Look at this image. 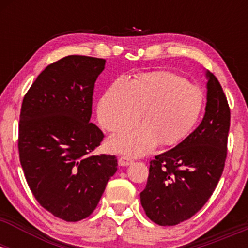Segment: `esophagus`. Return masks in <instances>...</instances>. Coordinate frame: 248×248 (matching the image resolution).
Listing matches in <instances>:
<instances>
[{
	"mask_svg": "<svg viewBox=\"0 0 248 248\" xmlns=\"http://www.w3.org/2000/svg\"><path fill=\"white\" fill-rule=\"evenodd\" d=\"M119 166L120 167H127L129 166V164L133 163V160L132 158L127 157V156H121V157H119Z\"/></svg>",
	"mask_w": 248,
	"mask_h": 248,
	"instance_id": "esophagus-1",
	"label": "esophagus"
}]
</instances>
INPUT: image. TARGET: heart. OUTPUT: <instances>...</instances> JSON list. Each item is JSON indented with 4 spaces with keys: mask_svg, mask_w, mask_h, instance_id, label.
Returning a JSON list of instances; mask_svg holds the SVG:
<instances>
[{
    "mask_svg": "<svg viewBox=\"0 0 248 248\" xmlns=\"http://www.w3.org/2000/svg\"><path fill=\"white\" fill-rule=\"evenodd\" d=\"M203 106V94L196 85L167 71L143 73L128 82L118 79L98 106V118L108 132L138 129L114 135L108 141L112 152L129 156L149 153L157 143L178 144L192 129Z\"/></svg>",
    "mask_w": 248,
    "mask_h": 248,
    "instance_id": "obj_1",
    "label": "heart"
}]
</instances>
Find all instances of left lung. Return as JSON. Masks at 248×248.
I'll use <instances>...</instances> for the list:
<instances>
[{"label": "left lung", "mask_w": 248, "mask_h": 248, "mask_svg": "<svg viewBox=\"0 0 248 248\" xmlns=\"http://www.w3.org/2000/svg\"><path fill=\"white\" fill-rule=\"evenodd\" d=\"M205 114L181 143L150 161L141 204L150 220L173 226L191 218L209 201L223 173L230 107L215 75L206 71Z\"/></svg>", "instance_id": "left-lung-1"}]
</instances>
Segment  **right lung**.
Wrapping results in <instances>:
<instances>
[{"mask_svg":"<svg viewBox=\"0 0 248 248\" xmlns=\"http://www.w3.org/2000/svg\"><path fill=\"white\" fill-rule=\"evenodd\" d=\"M105 62L64 57L42 71L22 102L18 152L25 179L37 202L65 221L94 211L118 170L114 155H91L104 139L90 119Z\"/></svg>","mask_w":248,"mask_h":248,"instance_id":"obj_1","label":"right lung"}]
</instances>
